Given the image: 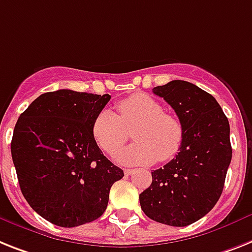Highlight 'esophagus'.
I'll use <instances>...</instances> for the list:
<instances>
[{
    "instance_id": "obj_1",
    "label": "esophagus",
    "mask_w": 252,
    "mask_h": 252,
    "mask_svg": "<svg viewBox=\"0 0 252 252\" xmlns=\"http://www.w3.org/2000/svg\"><path fill=\"white\" fill-rule=\"evenodd\" d=\"M124 172H125V175H131V174H134L135 170L134 168H125Z\"/></svg>"
}]
</instances>
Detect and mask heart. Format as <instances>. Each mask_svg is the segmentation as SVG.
Instances as JSON below:
<instances>
[{
  "label": "heart",
  "mask_w": 252,
  "mask_h": 252,
  "mask_svg": "<svg viewBox=\"0 0 252 252\" xmlns=\"http://www.w3.org/2000/svg\"><path fill=\"white\" fill-rule=\"evenodd\" d=\"M120 116L111 109L97 113L93 124V135L97 145L114 156L132 131L134 144L118 155L126 165H149L156 159L166 162L174 158L183 144L184 130L178 118L165 112L158 100L147 94H132L117 105Z\"/></svg>",
  "instance_id": "obj_1"
}]
</instances>
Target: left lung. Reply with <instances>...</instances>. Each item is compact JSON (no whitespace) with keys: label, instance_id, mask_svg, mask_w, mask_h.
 Masks as SVG:
<instances>
[{"label":"left lung","instance_id":"8db88e82","mask_svg":"<svg viewBox=\"0 0 252 252\" xmlns=\"http://www.w3.org/2000/svg\"><path fill=\"white\" fill-rule=\"evenodd\" d=\"M153 93L178 114L184 138L175 158L153 170L140 206L155 221L186 226L211 211L221 196L232 159L229 122L215 97L190 82L174 80Z\"/></svg>","mask_w":252,"mask_h":252}]
</instances>
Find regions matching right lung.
<instances>
[{
  "mask_svg": "<svg viewBox=\"0 0 252 252\" xmlns=\"http://www.w3.org/2000/svg\"><path fill=\"white\" fill-rule=\"evenodd\" d=\"M109 94L58 90L39 95L14 128L11 157L29 206L55 225L73 228L100 218L124 171L93 135Z\"/></svg>",
  "mask_w": 252,
  "mask_h": 252,
  "instance_id": "add662e5",
  "label": "right lung"
}]
</instances>
